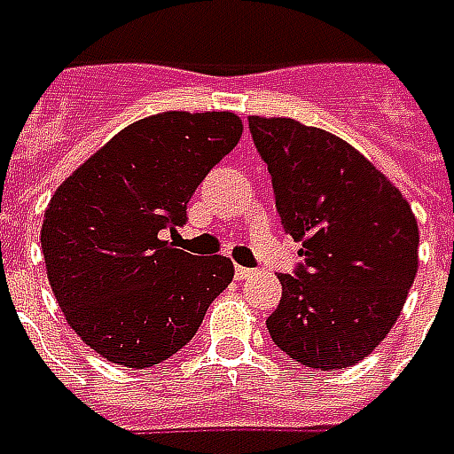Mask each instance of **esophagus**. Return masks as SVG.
<instances>
[{"label":"esophagus","instance_id":"1","mask_svg":"<svg viewBox=\"0 0 454 454\" xmlns=\"http://www.w3.org/2000/svg\"><path fill=\"white\" fill-rule=\"evenodd\" d=\"M254 271L247 270V267H236V281H245V278L253 277Z\"/></svg>","mask_w":454,"mask_h":454}]
</instances>
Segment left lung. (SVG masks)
<instances>
[{
	"instance_id": "1",
	"label": "left lung",
	"mask_w": 454,
	"mask_h": 454,
	"mask_svg": "<svg viewBox=\"0 0 454 454\" xmlns=\"http://www.w3.org/2000/svg\"><path fill=\"white\" fill-rule=\"evenodd\" d=\"M281 226L303 264L278 274L271 341L315 371L364 361L387 337L419 270L409 201L361 151L291 117L250 120Z\"/></svg>"
}]
</instances>
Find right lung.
<instances>
[{
  "instance_id": "add662e5",
  "label": "right lung",
  "mask_w": 454,
  "mask_h": 454,
  "mask_svg": "<svg viewBox=\"0 0 454 454\" xmlns=\"http://www.w3.org/2000/svg\"><path fill=\"white\" fill-rule=\"evenodd\" d=\"M233 113H160L117 132L52 194L40 231L50 286L83 344L110 364L151 368L197 334L233 278L223 254L160 240L233 151Z\"/></svg>"
}]
</instances>
